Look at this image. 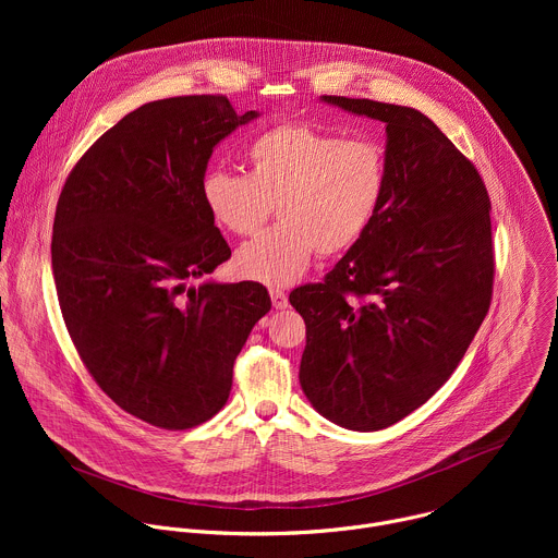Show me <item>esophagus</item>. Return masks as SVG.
I'll return each instance as SVG.
<instances>
[{"instance_id": "esophagus-1", "label": "esophagus", "mask_w": 558, "mask_h": 558, "mask_svg": "<svg viewBox=\"0 0 558 558\" xmlns=\"http://www.w3.org/2000/svg\"><path fill=\"white\" fill-rule=\"evenodd\" d=\"M269 293H271V304H274V308L282 311V308L289 306V298H287V293H284L282 289H271Z\"/></svg>"}]
</instances>
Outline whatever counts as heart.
I'll return each instance as SVG.
<instances>
[{"instance_id":"b5f03b06","label":"heart","mask_w":558,"mask_h":558,"mask_svg":"<svg viewBox=\"0 0 558 558\" xmlns=\"http://www.w3.org/2000/svg\"><path fill=\"white\" fill-rule=\"evenodd\" d=\"M247 174L214 168L201 196L231 233L263 227L274 205L278 225L235 252L243 278L287 287L304 276L315 252L336 256L368 231L386 194V154L371 138H342L306 123H280L247 145Z\"/></svg>"}]
</instances>
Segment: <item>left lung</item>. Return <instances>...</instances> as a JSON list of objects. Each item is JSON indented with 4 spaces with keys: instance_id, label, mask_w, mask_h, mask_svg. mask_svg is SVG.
Listing matches in <instances>:
<instances>
[{
    "instance_id": "1",
    "label": "left lung",
    "mask_w": 558,
    "mask_h": 558,
    "mask_svg": "<svg viewBox=\"0 0 558 558\" xmlns=\"http://www.w3.org/2000/svg\"><path fill=\"white\" fill-rule=\"evenodd\" d=\"M320 101L386 125L388 181L362 241L325 282L289 295L306 325L300 386L329 422L371 433L428 402L480 331L495 278L490 198L420 110Z\"/></svg>"
}]
</instances>
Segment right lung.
I'll list each match as a JSON object with an SVG mask.
<instances>
[{
    "label": "right lung",
    "mask_w": 558,
    "mask_h": 558,
    "mask_svg": "<svg viewBox=\"0 0 558 558\" xmlns=\"http://www.w3.org/2000/svg\"><path fill=\"white\" fill-rule=\"evenodd\" d=\"M258 117L220 95L145 104L61 190L52 276L63 323L104 392L151 426L214 417L235 355L271 308L258 282L192 284L231 256L201 196L211 151Z\"/></svg>",
    "instance_id": "1"
}]
</instances>
